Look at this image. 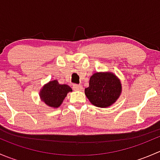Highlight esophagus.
Listing matches in <instances>:
<instances>
[{"label": "esophagus", "mask_w": 160, "mask_h": 160, "mask_svg": "<svg viewBox=\"0 0 160 160\" xmlns=\"http://www.w3.org/2000/svg\"><path fill=\"white\" fill-rule=\"evenodd\" d=\"M72 88L74 90H82L83 88H82L81 85H77V84H73L72 85Z\"/></svg>", "instance_id": "esophagus-1"}]
</instances>
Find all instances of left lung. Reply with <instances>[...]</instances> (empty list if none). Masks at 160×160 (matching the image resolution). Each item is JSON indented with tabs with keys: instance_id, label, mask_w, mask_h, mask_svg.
<instances>
[{
	"instance_id": "1",
	"label": "left lung",
	"mask_w": 160,
	"mask_h": 160,
	"mask_svg": "<svg viewBox=\"0 0 160 160\" xmlns=\"http://www.w3.org/2000/svg\"><path fill=\"white\" fill-rule=\"evenodd\" d=\"M121 80L111 72H97L90 77L85 95L92 104L106 108L114 104L122 94Z\"/></svg>"
}]
</instances>
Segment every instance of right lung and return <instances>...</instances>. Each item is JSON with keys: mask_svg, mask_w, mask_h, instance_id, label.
Returning <instances> with one entry per match:
<instances>
[{"mask_svg": "<svg viewBox=\"0 0 160 160\" xmlns=\"http://www.w3.org/2000/svg\"><path fill=\"white\" fill-rule=\"evenodd\" d=\"M72 90L69 85L60 84L56 80L46 83L39 92L40 99L48 107L57 108L62 104L69 92Z\"/></svg>", "mask_w": 160, "mask_h": 160, "instance_id": "add662e5", "label": "right lung"}]
</instances>
